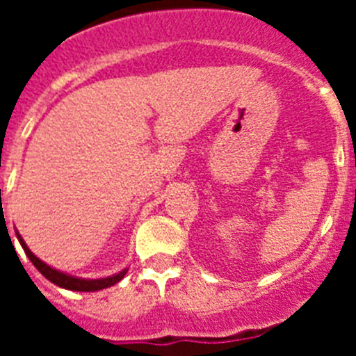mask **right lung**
<instances>
[{
  "mask_svg": "<svg viewBox=\"0 0 356 356\" xmlns=\"http://www.w3.org/2000/svg\"><path fill=\"white\" fill-rule=\"evenodd\" d=\"M17 238L19 242H21V246H23L24 253H26L28 259L31 260V264L39 269V273L42 276H46V278L51 282V284L58 285V287L62 289H67V291H80V292H94V291H102V289H106V287H112V285H115L118 282H121L122 278H124V275H127L128 269H122L121 273H118V275L114 276H108V278H99V280H83V278H74V276L71 275H65V273H60L56 271V269H53V267H49L48 264H44L42 260L37 259L35 254L31 253L30 248L24 244V241L21 238V235L17 234Z\"/></svg>",
  "mask_w": 356,
  "mask_h": 356,
  "instance_id": "obj_1",
  "label": "right lung"
}]
</instances>
